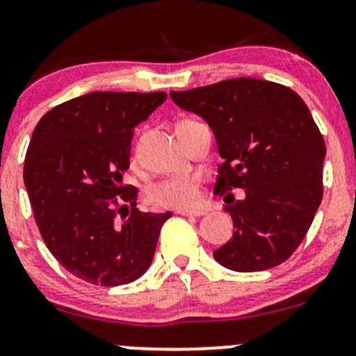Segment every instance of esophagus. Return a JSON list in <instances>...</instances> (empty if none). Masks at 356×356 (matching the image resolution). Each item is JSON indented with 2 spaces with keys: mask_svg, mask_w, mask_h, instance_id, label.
Segmentation results:
<instances>
[{
  "mask_svg": "<svg viewBox=\"0 0 356 356\" xmlns=\"http://www.w3.org/2000/svg\"><path fill=\"white\" fill-rule=\"evenodd\" d=\"M179 215H184V217H201V215H204L203 210H177Z\"/></svg>",
  "mask_w": 356,
  "mask_h": 356,
  "instance_id": "esophagus-1",
  "label": "esophagus"
}]
</instances>
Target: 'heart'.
Here are the masks:
<instances>
[{"instance_id":"1","label":"heart","mask_w":356,"mask_h":356,"mask_svg":"<svg viewBox=\"0 0 356 356\" xmlns=\"http://www.w3.org/2000/svg\"><path fill=\"white\" fill-rule=\"evenodd\" d=\"M200 198V182L195 175L163 179L146 191V200L155 208H193Z\"/></svg>"}]
</instances>
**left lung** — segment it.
Segmentation results:
<instances>
[{
    "mask_svg": "<svg viewBox=\"0 0 356 356\" xmlns=\"http://www.w3.org/2000/svg\"><path fill=\"white\" fill-rule=\"evenodd\" d=\"M170 98L207 120L224 158L213 193L225 195L236 231L215 260L236 272L281 265L307 236L324 195L325 143L308 106L293 89L251 77L170 91ZM236 187L245 189L243 200L232 196Z\"/></svg>",
    "mask_w": 356,
    "mask_h": 356,
    "instance_id": "1",
    "label": "left lung"
}]
</instances>
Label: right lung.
<instances>
[{
    "mask_svg": "<svg viewBox=\"0 0 356 356\" xmlns=\"http://www.w3.org/2000/svg\"><path fill=\"white\" fill-rule=\"evenodd\" d=\"M165 99L163 91H95L51 108L32 132L24 182L35 224L60 265L89 284L141 277L172 217L139 211L138 189L122 184L134 127Z\"/></svg>",
    "mask_w": 356,
    "mask_h": 356,
    "instance_id": "right-lung-1",
    "label": "right lung"
}]
</instances>
